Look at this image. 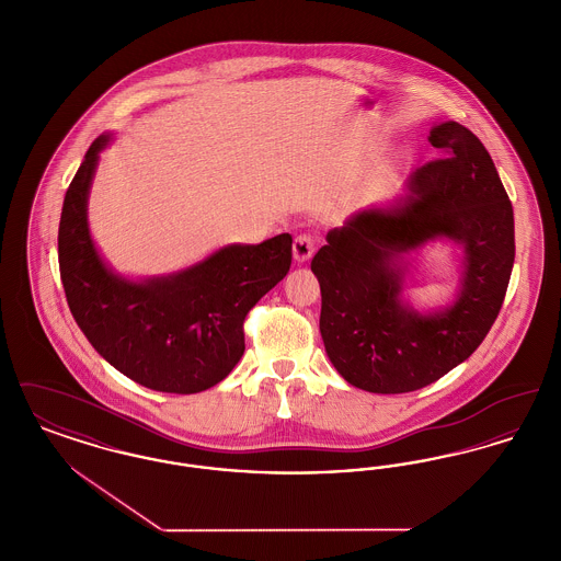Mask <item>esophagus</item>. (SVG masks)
<instances>
[{
    "instance_id": "obj_1",
    "label": "esophagus",
    "mask_w": 561,
    "mask_h": 561,
    "mask_svg": "<svg viewBox=\"0 0 561 561\" xmlns=\"http://www.w3.org/2000/svg\"><path fill=\"white\" fill-rule=\"evenodd\" d=\"M316 252V241L311 236H298L293 243V256L296 263H307Z\"/></svg>"
}]
</instances>
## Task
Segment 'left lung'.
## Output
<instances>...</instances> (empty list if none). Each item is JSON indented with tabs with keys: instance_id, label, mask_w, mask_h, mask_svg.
<instances>
[{
	"instance_id": "obj_1",
	"label": "left lung",
	"mask_w": 561,
	"mask_h": 561,
	"mask_svg": "<svg viewBox=\"0 0 561 561\" xmlns=\"http://www.w3.org/2000/svg\"><path fill=\"white\" fill-rule=\"evenodd\" d=\"M428 142L448 158L416 170L403 195L328 231L311 261L325 353L370 393L416 391L462 364L496 320L515 261L513 208L480 138L442 122ZM433 240L461 250V279L453 304L419 312L402 298L404 275Z\"/></svg>"
}]
</instances>
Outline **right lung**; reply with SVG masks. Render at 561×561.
Masks as SVG:
<instances>
[{"mask_svg": "<svg viewBox=\"0 0 561 561\" xmlns=\"http://www.w3.org/2000/svg\"><path fill=\"white\" fill-rule=\"evenodd\" d=\"M101 134L67 188L58 227V265L69 309L108 364L163 393H199L243 355V320L293 263L290 233L263 243H229L187 268L133 279L108 265L90 233L88 197Z\"/></svg>", "mask_w": 561, "mask_h": 561, "instance_id": "right-lung-1", "label": "right lung"}]
</instances>
